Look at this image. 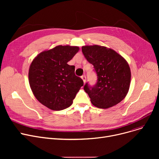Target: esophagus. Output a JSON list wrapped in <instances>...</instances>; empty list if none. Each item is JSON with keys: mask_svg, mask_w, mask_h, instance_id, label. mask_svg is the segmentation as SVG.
<instances>
[{"mask_svg": "<svg viewBox=\"0 0 159 159\" xmlns=\"http://www.w3.org/2000/svg\"><path fill=\"white\" fill-rule=\"evenodd\" d=\"M81 79L83 80V82H84V83H85L86 82V77L85 75H82V76L81 77Z\"/></svg>", "mask_w": 159, "mask_h": 159, "instance_id": "esophagus-1", "label": "esophagus"}]
</instances>
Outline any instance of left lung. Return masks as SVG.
Returning <instances> with one entry per match:
<instances>
[{
	"label": "left lung",
	"instance_id": "left-lung-1",
	"mask_svg": "<svg viewBox=\"0 0 159 159\" xmlns=\"http://www.w3.org/2000/svg\"><path fill=\"white\" fill-rule=\"evenodd\" d=\"M82 52L92 64L97 75L93 87L85 84L84 89L93 105L109 108L121 102L128 93L131 71L128 62L115 50L98 45L84 46Z\"/></svg>",
	"mask_w": 159,
	"mask_h": 159
}]
</instances>
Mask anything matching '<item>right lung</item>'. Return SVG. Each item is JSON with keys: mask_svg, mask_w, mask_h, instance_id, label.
<instances>
[{"mask_svg": "<svg viewBox=\"0 0 159 159\" xmlns=\"http://www.w3.org/2000/svg\"><path fill=\"white\" fill-rule=\"evenodd\" d=\"M79 50L78 46H57L40 53L30 64L28 79L32 92L50 110H62L70 106L84 82L68 64Z\"/></svg>", "mask_w": 159, "mask_h": 159, "instance_id": "obj_1", "label": "right lung"}]
</instances>
